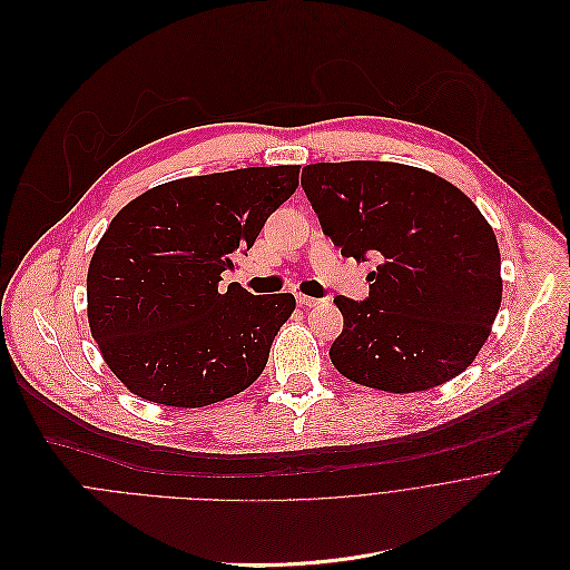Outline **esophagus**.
Returning <instances> with one entry per match:
<instances>
[{"label":"esophagus","mask_w":570,"mask_h":570,"mask_svg":"<svg viewBox=\"0 0 570 570\" xmlns=\"http://www.w3.org/2000/svg\"><path fill=\"white\" fill-rule=\"evenodd\" d=\"M296 301H298V305H301V307H314V305H318V303H321L318 298H312V296H305V294H298V296H296Z\"/></svg>","instance_id":"34e87169"}]
</instances>
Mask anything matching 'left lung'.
I'll list each match as a JSON object with an SVG mask.
<instances>
[{"label":"left lung","mask_w":570,"mask_h":570,"mask_svg":"<svg viewBox=\"0 0 570 570\" xmlns=\"http://www.w3.org/2000/svg\"><path fill=\"white\" fill-rule=\"evenodd\" d=\"M303 190L341 256L382 263L366 301L336 296L334 368L362 386L415 393L461 375L501 307V252L479 206L451 181L404 164L303 168Z\"/></svg>","instance_id":"left-lung-1"}]
</instances>
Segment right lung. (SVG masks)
Here are the masks:
<instances>
[{
    "mask_svg": "<svg viewBox=\"0 0 570 570\" xmlns=\"http://www.w3.org/2000/svg\"><path fill=\"white\" fill-rule=\"evenodd\" d=\"M301 166L240 168L155 186L126 204L87 269V321L100 357L148 402L199 409L249 389L292 316V294L219 287Z\"/></svg>",
    "mask_w": 570,
    "mask_h": 570,
    "instance_id": "add662e5",
    "label": "right lung"
}]
</instances>
